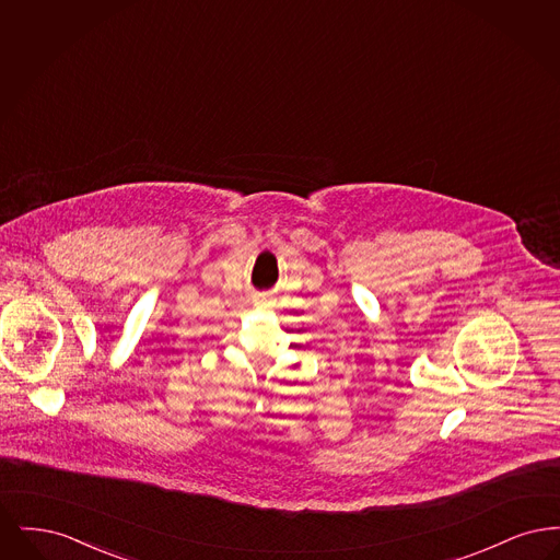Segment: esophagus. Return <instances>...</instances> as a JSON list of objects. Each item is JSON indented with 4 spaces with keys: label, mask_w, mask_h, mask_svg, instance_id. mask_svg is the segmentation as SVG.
Masks as SVG:
<instances>
[{
    "label": "esophagus",
    "mask_w": 560,
    "mask_h": 560,
    "mask_svg": "<svg viewBox=\"0 0 560 560\" xmlns=\"http://www.w3.org/2000/svg\"><path fill=\"white\" fill-rule=\"evenodd\" d=\"M258 302H260V304H265V302H267V298H258Z\"/></svg>",
    "instance_id": "1"
}]
</instances>
